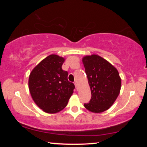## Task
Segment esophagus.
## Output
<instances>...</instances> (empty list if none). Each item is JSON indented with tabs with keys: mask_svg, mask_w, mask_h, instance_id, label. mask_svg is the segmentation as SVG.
<instances>
[{
	"mask_svg": "<svg viewBox=\"0 0 147 147\" xmlns=\"http://www.w3.org/2000/svg\"><path fill=\"white\" fill-rule=\"evenodd\" d=\"M75 84V86H76V89H77V90H78V83H77V82H75V84Z\"/></svg>",
	"mask_w": 147,
	"mask_h": 147,
	"instance_id": "esophagus-1",
	"label": "esophagus"
}]
</instances>
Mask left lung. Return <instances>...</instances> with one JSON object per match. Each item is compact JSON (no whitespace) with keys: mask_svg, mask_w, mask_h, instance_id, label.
Instances as JSON below:
<instances>
[{"mask_svg":"<svg viewBox=\"0 0 147 147\" xmlns=\"http://www.w3.org/2000/svg\"><path fill=\"white\" fill-rule=\"evenodd\" d=\"M92 97L84 107L94 113H101L111 107L121 88V78L116 68L100 55L82 58Z\"/></svg>","mask_w":147,"mask_h":147,"instance_id":"left-lung-1","label":"left lung"}]
</instances>
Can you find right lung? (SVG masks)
<instances>
[{
  "label": "right lung",
  "instance_id": "right-lung-1",
  "mask_svg": "<svg viewBox=\"0 0 147 147\" xmlns=\"http://www.w3.org/2000/svg\"><path fill=\"white\" fill-rule=\"evenodd\" d=\"M65 58L51 54L33 68L29 77V89L33 101L46 113L55 114L67 106L75 86L62 69Z\"/></svg>",
  "mask_w": 147,
  "mask_h": 147
}]
</instances>
